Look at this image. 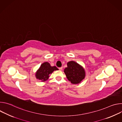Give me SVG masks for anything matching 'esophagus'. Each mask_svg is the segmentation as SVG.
I'll list each match as a JSON object with an SVG mask.
<instances>
[{"mask_svg": "<svg viewBox=\"0 0 122 122\" xmlns=\"http://www.w3.org/2000/svg\"><path fill=\"white\" fill-rule=\"evenodd\" d=\"M59 69L60 71H62V69H63V68L62 67H59Z\"/></svg>", "mask_w": 122, "mask_h": 122, "instance_id": "1", "label": "esophagus"}]
</instances>
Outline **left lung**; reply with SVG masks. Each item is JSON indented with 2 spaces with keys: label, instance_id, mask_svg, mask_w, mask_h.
<instances>
[{
  "label": "left lung",
  "instance_id": "left-lung-1",
  "mask_svg": "<svg viewBox=\"0 0 122 122\" xmlns=\"http://www.w3.org/2000/svg\"><path fill=\"white\" fill-rule=\"evenodd\" d=\"M67 66L64 72L69 81L73 84H78L84 79L85 71L81 66L74 61L68 62Z\"/></svg>",
  "mask_w": 122,
  "mask_h": 122
}]
</instances>
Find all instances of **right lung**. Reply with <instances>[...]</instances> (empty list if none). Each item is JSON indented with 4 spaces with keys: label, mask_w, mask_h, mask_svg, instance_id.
Instances as JSON below:
<instances>
[{
    "label": "right lung",
    "mask_w": 122,
    "mask_h": 122,
    "mask_svg": "<svg viewBox=\"0 0 122 122\" xmlns=\"http://www.w3.org/2000/svg\"><path fill=\"white\" fill-rule=\"evenodd\" d=\"M58 70V69L56 66H51L48 62L43 63L39 70L36 74L37 79L41 80L42 81H44L48 80L49 77V74H51L55 71Z\"/></svg>",
    "instance_id": "1"
}]
</instances>
